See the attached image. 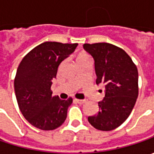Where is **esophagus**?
Returning a JSON list of instances; mask_svg holds the SVG:
<instances>
[{
  "label": "esophagus",
  "mask_w": 154,
  "mask_h": 154,
  "mask_svg": "<svg viewBox=\"0 0 154 154\" xmlns=\"http://www.w3.org/2000/svg\"><path fill=\"white\" fill-rule=\"evenodd\" d=\"M74 101H76L78 103H86V101H87V100H86V99H77V98H75V99H74Z\"/></svg>",
  "instance_id": "esophagus-1"
}]
</instances>
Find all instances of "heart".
Segmentation results:
<instances>
[{
  "label": "heart",
  "mask_w": 154,
  "mask_h": 154,
  "mask_svg": "<svg viewBox=\"0 0 154 154\" xmlns=\"http://www.w3.org/2000/svg\"><path fill=\"white\" fill-rule=\"evenodd\" d=\"M89 57V56L88 55H86V54H81V55H80L79 56V57H78V59H77V62L78 61H80V60H82V59H86V58H88Z\"/></svg>",
  "instance_id": "obj_1"
}]
</instances>
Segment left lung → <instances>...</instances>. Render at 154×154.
Masks as SVG:
<instances>
[{
    "instance_id": "1",
    "label": "left lung",
    "mask_w": 154,
    "mask_h": 154,
    "mask_svg": "<svg viewBox=\"0 0 154 154\" xmlns=\"http://www.w3.org/2000/svg\"><path fill=\"white\" fill-rule=\"evenodd\" d=\"M95 62L96 83L105 86V96L98 102V114L88 117L95 128L109 131L130 115L139 93L136 65L122 49L108 43L85 44Z\"/></svg>"
}]
</instances>
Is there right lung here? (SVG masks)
Wrapping results in <instances>:
<instances>
[{"instance_id":"obj_1","label":"right lung","mask_w":154,"mask_h":154,"mask_svg":"<svg viewBox=\"0 0 154 154\" xmlns=\"http://www.w3.org/2000/svg\"><path fill=\"white\" fill-rule=\"evenodd\" d=\"M78 44L45 42L22 59L14 78V91L22 115L32 126L54 130L67 118L73 98L53 96L52 80L60 63L72 54Z\"/></svg>"}]
</instances>
